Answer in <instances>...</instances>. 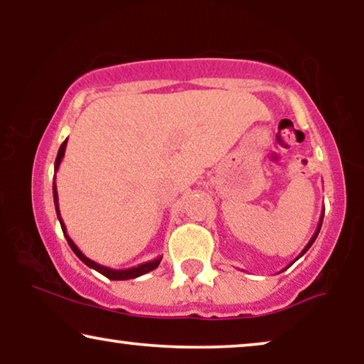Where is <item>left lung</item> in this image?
<instances>
[{
    "label": "left lung",
    "mask_w": 364,
    "mask_h": 364,
    "mask_svg": "<svg viewBox=\"0 0 364 364\" xmlns=\"http://www.w3.org/2000/svg\"><path fill=\"white\" fill-rule=\"evenodd\" d=\"M323 215H325V210H323L321 212V217H320V222H318V227H316V230H315V233H313V237L310 238V242H308L306 243V245H305V248H303V250H301V253H300V255H298V258H300V257H303V255H305V253H306V250H308V248H310L311 245H313V242H315L316 240V237H318V233H320V228H321V223H323ZM298 258H296V260H298ZM293 263V262H291ZM291 263H290V265H291ZM290 265H288V267H290ZM287 267V268H288Z\"/></svg>",
    "instance_id": "8db88e82"
}]
</instances>
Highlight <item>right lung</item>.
I'll return each instance as SVG.
<instances>
[{"label": "right lung", "mask_w": 364, "mask_h": 364, "mask_svg": "<svg viewBox=\"0 0 364 364\" xmlns=\"http://www.w3.org/2000/svg\"><path fill=\"white\" fill-rule=\"evenodd\" d=\"M66 144H68V139L61 144V147H59L58 151V157H56V162H54V172H58L59 166H61V161L64 157V152H66ZM53 197H54V207H56V213H58V218H59V223H61V228H63V233L64 237H66V240L69 243V247H71V250L76 253V255L79 257V260H82L84 263L89 268H92V270H96L101 273V275L107 277L109 280H131V278H137L141 275H146V273L156 270V268L159 267V263H161L162 257H157L154 258V260H149V262H144L141 263V265L137 267H131V268H122V270H114V268H109V267H104L101 265V263H96L94 260H91V258H87L84 253L79 250L76 243H74L71 240V237L68 235L66 232V225H64L63 218H61V213H59V202H58V188H56V182H53Z\"/></svg>", "instance_id": "obj_1"}]
</instances>
